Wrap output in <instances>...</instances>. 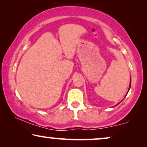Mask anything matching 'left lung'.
Here are the masks:
<instances>
[{
	"instance_id": "1",
	"label": "left lung",
	"mask_w": 147,
	"mask_h": 147,
	"mask_svg": "<svg viewBox=\"0 0 147 147\" xmlns=\"http://www.w3.org/2000/svg\"><path fill=\"white\" fill-rule=\"evenodd\" d=\"M130 85H131V84H130V86H129V89H128V92H127V94H128V91H129V90H130Z\"/></svg>"
}]
</instances>
